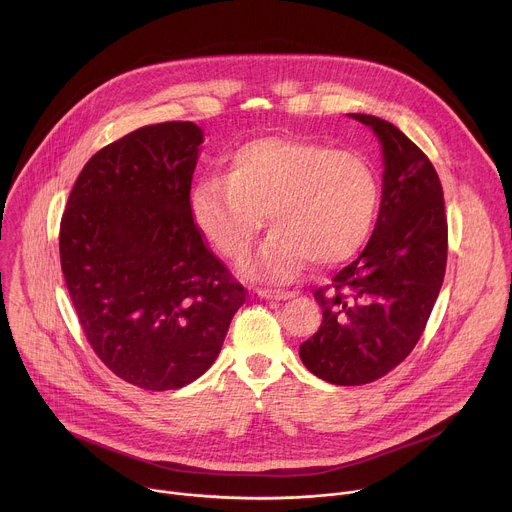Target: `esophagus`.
Here are the masks:
<instances>
[{"mask_svg": "<svg viewBox=\"0 0 512 512\" xmlns=\"http://www.w3.org/2000/svg\"><path fill=\"white\" fill-rule=\"evenodd\" d=\"M255 294L265 300H291L296 298V291H285V289H267V287H257Z\"/></svg>", "mask_w": 512, "mask_h": 512, "instance_id": "obj_1", "label": "esophagus"}]
</instances>
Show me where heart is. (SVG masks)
I'll list each match as a JSON object with an SVG mask.
<instances>
[{
	"mask_svg": "<svg viewBox=\"0 0 512 512\" xmlns=\"http://www.w3.org/2000/svg\"><path fill=\"white\" fill-rule=\"evenodd\" d=\"M381 202L373 166L300 137H259L229 158L223 176L202 178L190 198L194 223L229 261H241L267 223L275 229L243 269L287 281L308 261L334 267L367 243Z\"/></svg>",
	"mask_w": 512,
	"mask_h": 512,
	"instance_id": "obj_1",
	"label": "heart"
}]
</instances>
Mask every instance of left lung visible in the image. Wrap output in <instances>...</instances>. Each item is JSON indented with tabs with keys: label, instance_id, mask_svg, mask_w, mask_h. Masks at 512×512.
Here are the masks:
<instances>
[{
	"label": "left lung",
	"instance_id": "1",
	"mask_svg": "<svg viewBox=\"0 0 512 512\" xmlns=\"http://www.w3.org/2000/svg\"><path fill=\"white\" fill-rule=\"evenodd\" d=\"M383 145V200L371 241L332 283L314 291L318 332L300 346L316 377L367 385L401 364L419 342L448 261V218L440 176L393 123L350 113Z\"/></svg>",
	"mask_w": 512,
	"mask_h": 512
}]
</instances>
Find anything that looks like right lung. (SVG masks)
<instances>
[{
  "label": "right lung",
  "mask_w": 512,
  "mask_h": 512,
  "mask_svg": "<svg viewBox=\"0 0 512 512\" xmlns=\"http://www.w3.org/2000/svg\"><path fill=\"white\" fill-rule=\"evenodd\" d=\"M200 143L196 123L166 121L105 145L60 221V265L83 334L113 375L145 391L204 375L249 296L194 223Z\"/></svg>",
  "instance_id": "right-lung-1"
}]
</instances>
